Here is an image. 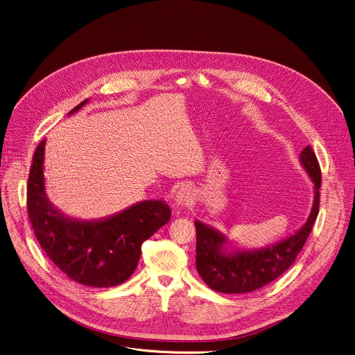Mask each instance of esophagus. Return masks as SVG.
Listing matches in <instances>:
<instances>
[{
    "instance_id": "obj_1",
    "label": "esophagus",
    "mask_w": 355,
    "mask_h": 355,
    "mask_svg": "<svg viewBox=\"0 0 355 355\" xmlns=\"http://www.w3.org/2000/svg\"><path fill=\"white\" fill-rule=\"evenodd\" d=\"M193 191L188 187H182L178 189V192L175 193V198H174V204L177 208H185L188 207L192 199H193Z\"/></svg>"
}]
</instances>
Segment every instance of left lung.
I'll use <instances>...</instances> for the list:
<instances>
[{
  "label": "left lung",
  "instance_id": "8db88e82",
  "mask_svg": "<svg viewBox=\"0 0 355 355\" xmlns=\"http://www.w3.org/2000/svg\"><path fill=\"white\" fill-rule=\"evenodd\" d=\"M299 162L313 182V205L308 220L286 239L263 248H239L219 230L195 220L196 270L204 282L216 292L245 293L263 288L282 275L293 263L309 237L319 214L322 173L311 146L299 155Z\"/></svg>",
  "mask_w": 355,
  "mask_h": 355
}]
</instances>
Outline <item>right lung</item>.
<instances>
[{
  "label": "right lung",
  "instance_id": "right-lung-1",
  "mask_svg": "<svg viewBox=\"0 0 355 355\" xmlns=\"http://www.w3.org/2000/svg\"><path fill=\"white\" fill-rule=\"evenodd\" d=\"M84 99L69 115L80 111ZM46 139L39 143L28 180V215L35 236L47 254L69 278L94 286L123 284L136 270L143 241L168 223L166 200H140L111 216L83 220L64 215L49 200L43 162Z\"/></svg>",
  "mask_w": 355,
  "mask_h": 355
}]
</instances>
